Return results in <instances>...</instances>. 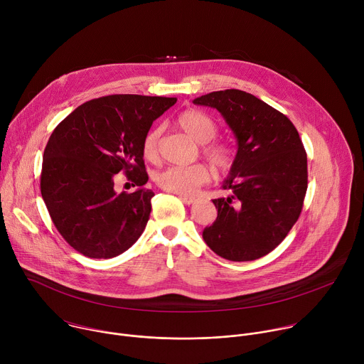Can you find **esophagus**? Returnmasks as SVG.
<instances>
[{
    "label": "esophagus",
    "instance_id": "34e87169",
    "mask_svg": "<svg viewBox=\"0 0 364 364\" xmlns=\"http://www.w3.org/2000/svg\"><path fill=\"white\" fill-rule=\"evenodd\" d=\"M186 204H193L196 201V197H191V196H184V194H177Z\"/></svg>",
    "mask_w": 364,
    "mask_h": 364
}]
</instances>
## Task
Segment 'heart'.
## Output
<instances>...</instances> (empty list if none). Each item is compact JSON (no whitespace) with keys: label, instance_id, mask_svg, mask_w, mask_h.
<instances>
[{"label":"heart","instance_id":"heart-1","mask_svg":"<svg viewBox=\"0 0 364 364\" xmlns=\"http://www.w3.org/2000/svg\"><path fill=\"white\" fill-rule=\"evenodd\" d=\"M177 125L196 142L203 144V154L209 163L218 170L225 171L232 164V152L223 144H210L216 136L218 125L209 117L200 111H184L177 118ZM160 129L152 128L146 132L142 141V152L145 159L152 160L157 157ZM209 170L203 164L193 166H170L163 168L155 176V181L166 191L176 194H193L200 186L209 181Z\"/></svg>","mask_w":364,"mask_h":364}]
</instances>
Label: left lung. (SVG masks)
<instances>
[{"mask_svg":"<svg viewBox=\"0 0 364 364\" xmlns=\"http://www.w3.org/2000/svg\"><path fill=\"white\" fill-rule=\"evenodd\" d=\"M193 103L218 109L237 142L222 184L230 194L213 200L218 219L204 228L203 239L229 261H255L285 239L302 210L308 184L302 141L284 114L247 92L218 90Z\"/></svg>","mask_w":364,"mask_h":364,"instance_id":"1","label":"left lung"}]
</instances>
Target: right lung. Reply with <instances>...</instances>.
Here are the masks:
<instances>
[{
	"instance_id": "1",
	"label": "right lung",
	"mask_w": 364,
	"mask_h": 364,
	"mask_svg": "<svg viewBox=\"0 0 364 364\" xmlns=\"http://www.w3.org/2000/svg\"><path fill=\"white\" fill-rule=\"evenodd\" d=\"M176 97L109 95L76 108L51 134L43 155L41 197L56 229L79 253L115 257L142 235L154 193L148 181L142 141L152 122ZM124 171L139 187L113 190Z\"/></svg>"
}]
</instances>
